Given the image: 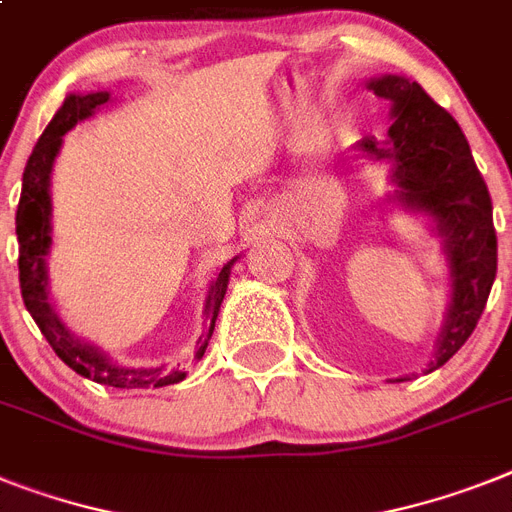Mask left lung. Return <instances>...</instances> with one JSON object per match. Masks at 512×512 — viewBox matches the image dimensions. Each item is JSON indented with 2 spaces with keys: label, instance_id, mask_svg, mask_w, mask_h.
<instances>
[{
  "label": "left lung",
  "instance_id": "left-lung-1",
  "mask_svg": "<svg viewBox=\"0 0 512 512\" xmlns=\"http://www.w3.org/2000/svg\"><path fill=\"white\" fill-rule=\"evenodd\" d=\"M366 86L390 101L392 125L387 141H358V156L390 167L395 190L384 198V204L424 217L439 238L447 266L450 301L434 340L432 361L424 369L429 374L463 348L487 306L497 274L492 198L453 114L432 101L416 80L379 75Z\"/></svg>",
  "mask_w": 512,
  "mask_h": 512
}]
</instances>
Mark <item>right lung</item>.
Wrapping results in <instances>:
<instances>
[{
    "instance_id": "right-lung-1",
    "label": "right lung",
    "mask_w": 512,
    "mask_h": 512,
    "mask_svg": "<svg viewBox=\"0 0 512 512\" xmlns=\"http://www.w3.org/2000/svg\"><path fill=\"white\" fill-rule=\"evenodd\" d=\"M112 101L109 91H88V94H67L62 107L46 125L38 138L36 149L28 156L23 172V190H20L18 214H15V232H18L20 246V293L28 314L38 324L41 335L49 340L62 361L80 374V377L94 379L96 384L120 387V390H149V387H167V384L183 382L188 377L185 369H164V366H125L117 363L94 342L83 340L62 322L57 306L49 293V253H52V172L57 154L62 149V135L73 130L78 122L94 117L104 104ZM240 256L222 264L217 277L211 280L204 301V332L196 342V356L201 361L209 337L217 324L219 306L225 301L230 269Z\"/></svg>"
}]
</instances>
